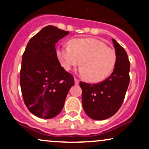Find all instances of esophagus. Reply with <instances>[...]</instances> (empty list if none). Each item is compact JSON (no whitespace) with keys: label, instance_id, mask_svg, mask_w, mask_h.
Segmentation results:
<instances>
[{"label":"esophagus","instance_id":"1","mask_svg":"<svg viewBox=\"0 0 149 149\" xmlns=\"http://www.w3.org/2000/svg\"><path fill=\"white\" fill-rule=\"evenodd\" d=\"M74 80H75V84H76V85L79 84V80L77 79V78H74Z\"/></svg>","mask_w":149,"mask_h":149}]
</instances>
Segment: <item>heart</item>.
Wrapping results in <instances>:
<instances>
[{
    "mask_svg": "<svg viewBox=\"0 0 149 149\" xmlns=\"http://www.w3.org/2000/svg\"><path fill=\"white\" fill-rule=\"evenodd\" d=\"M57 56L66 71L80 64L78 72L87 80L98 83L107 78L115 66L117 56L114 49L95 38H74L69 46L57 49Z\"/></svg>",
    "mask_w": 149,
    "mask_h": 149,
    "instance_id": "obj_1",
    "label": "heart"
}]
</instances>
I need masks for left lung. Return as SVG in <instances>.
Returning a JSON list of instances; mask_svg holds the SVG:
<instances>
[{"label":"left lung","instance_id":"obj_1","mask_svg":"<svg viewBox=\"0 0 149 149\" xmlns=\"http://www.w3.org/2000/svg\"><path fill=\"white\" fill-rule=\"evenodd\" d=\"M117 56L114 69L109 78L97 84L80 82L82 104L90 118L102 120L113 116L122 105L130 83V61L127 52L112 39Z\"/></svg>","mask_w":149,"mask_h":149}]
</instances>
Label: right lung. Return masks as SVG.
<instances>
[{
  "mask_svg": "<svg viewBox=\"0 0 149 149\" xmlns=\"http://www.w3.org/2000/svg\"><path fill=\"white\" fill-rule=\"evenodd\" d=\"M69 31L47 26L32 37L22 56L20 86L25 105L37 117L49 119L61 111L73 76L61 66L55 44Z\"/></svg>",
  "mask_w": 149,
  "mask_h": 149,
  "instance_id": "obj_1",
  "label": "right lung"
}]
</instances>
